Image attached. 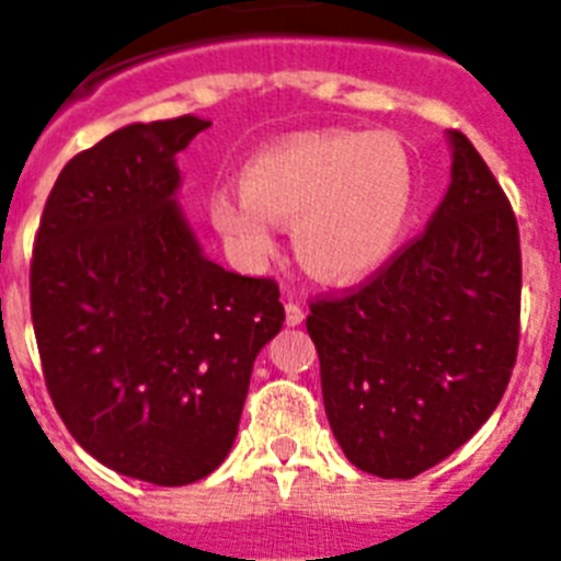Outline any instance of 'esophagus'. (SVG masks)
I'll return each mask as SVG.
<instances>
[{
  "label": "esophagus",
  "instance_id": "esophagus-1",
  "mask_svg": "<svg viewBox=\"0 0 561 561\" xmlns=\"http://www.w3.org/2000/svg\"><path fill=\"white\" fill-rule=\"evenodd\" d=\"M306 320V309L300 304H297V300H289V304H286V323L289 325H300Z\"/></svg>",
  "mask_w": 561,
  "mask_h": 561
}]
</instances>
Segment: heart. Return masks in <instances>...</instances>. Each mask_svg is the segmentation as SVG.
I'll use <instances>...</instances> for the list:
<instances>
[{
    "mask_svg": "<svg viewBox=\"0 0 561 561\" xmlns=\"http://www.w3.org/2000/svg\"><path fill=\"white\" fill-rule=\"evenodd\" d=\"M415 165L393 134L309 131L261 148L241 187L207 196L213 227L250 270L270 264L277 227L291 225L311 275L354 284L388 266L415 216Z\"/></svg>",
    "mask_w": 561,
    "mask_h": 561,
    "instance_id": "obj_1",
    "label": "heart"
}]
</instances>
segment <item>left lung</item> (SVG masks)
Returning <instances> with one entry per match:
<instances>
[{"label":"left lung","mask_w":561,"mask_h":561,"mask_svg":"<svg viewBox=\"0 0 561 561\" xmlns=\"http://www.w3.org/2000/svg\"><path fill=\"white\" fill-rule=\"evenodd\" d=\"M447 137L453 182L427 230L306 317L334 438L376 478L410 480L463 447L517 362V219L472 142Z\"/></svg>","instance_id":"obj_1"}]
</instances>
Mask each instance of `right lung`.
<instances>
[{"mask_svg":"<svg viewBox=\"0 0 561 561\" xmlns=\"http://www.w3.org/2000/svg\"><path fill=\"white\" fill-rule=\"evenodd\" d=\"M202 117L131 123L58 173L30 264L44 381L95 460L187 485L227 458L257 351L286 314L270 277L202 252L176 202V153Z\"/></svg>","mask_w":561,"mask_h":561,"instance_id":"obj_1","label":"right lung"}]
</instances>
